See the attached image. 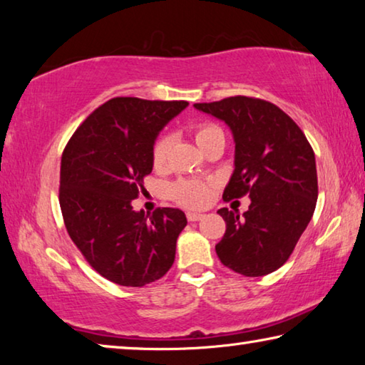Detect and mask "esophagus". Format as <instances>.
<instances>
[{
  "label": "esophagus",
  "mask_w": 365,
  "mask_h": 365,
  "mask_svg": "<svg viewBox=\"0 0 365 365\" xmlns=\"http://www.w3.org/2000/svg\"><path fill=\"white\" fill-rule=\"evenodd\" d=\"M202 217H205V214H201V212H187V219L190 220V222H196V220H201Z\"/></svg>",
  "instance_id": "obj_1"
}]
</instances>
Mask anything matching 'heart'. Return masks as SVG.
Wrapping results in <instances>:
<instances>
[{"instance_id": "1", "label": "heart", "mask_w": 365, "mask_h": 365, "mask_svg": "<svg viewBox=\"0 0 365 365\" xmlns=\"http://www.w3.org/2000/svg\"><path fill=\"white\" fill-rule=\"evenodd\" d=\"M193 137H195L196 145L200 146L201 150H206V148L211 143H214L215 140L224 138V132H222V128L215 125V123L201 122L193 127ZM169 148H170L169 135H160V137H158V140L154 141L153 151H151L154 168H163L165 164V160H168V154H169ZM170 196L172 200L178 202V205L197 207V206H202L207 201L209 190H207V185L202 182L178 180L175 183H172Z\"/></svg>"}]
</instances>
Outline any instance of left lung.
I'll list each match as a JSON object with an SVG mask.
<instances>
[{"instance_id":"left-lung-1","label":"left lung","mask_w":365,"mask_h":365,"mask_svg":"<svg viewBox=\"0 0 365 365\" xmlns=\"http://www.w3.org/2000/svg\"><path fill=\"white\" fill-rule=\"evenodd\" d=\"M195 108L224 120L233 133L235 170L224 200L251 197L243 215L217 211L227 228L215 252L237 274L267 275L288 261L316 209L312 146L292 117L259 98L230 96Z\"/></svg>"}]
</instances>
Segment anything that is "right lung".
Listing matches in <instances>:
<instances>
[{"instance_id":"1","label":"right lung","mask_w":365,"mask_h":365,"mask_svg":"<svg viewBox=\"0 0 365 365\" xmlns=\"http://www.w3.org/2000/svg\"><path fill=\"white\" fill-rule=\"evenodd\" d=\"M187 101L117 96L80 123L63 151L59 206L71 240L104 279L145 287L168 274L187 225L180 209L135 212L153 145Z\"/></svg>"}]
</instances>
